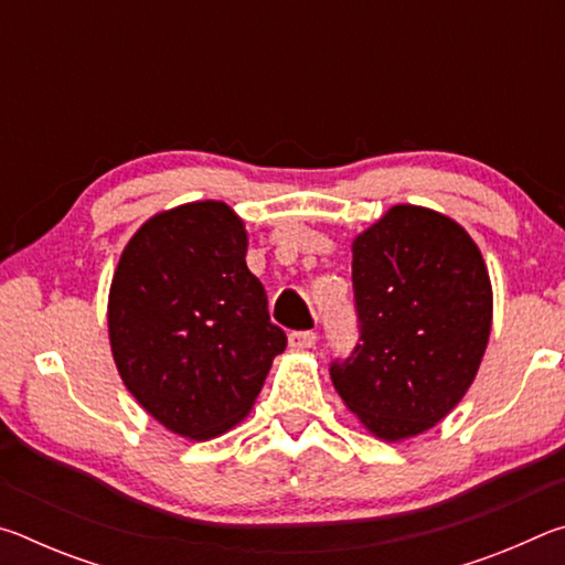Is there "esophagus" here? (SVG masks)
<instances>
[{
  "label": "esophagus",
  "mask_w": 565,
  "mask_h": 565,
  "mask_svg": "<svg viewBox=\"0 0 565 565\" xmlns=\"http://www.w3.org/2000/svg\"><path fill=\"white\" fill-rule=\"evenodd\" d=\"M313 343H317V333H313V331H294V333H289V347L294 351H306V349H311Z\"/></svg>",
  "instance_id": "34e87169"
}]
</instances>
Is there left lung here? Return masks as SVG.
I'll return each instance as SVG.
<instances>
[{
	"instance_id": "left-lung-1",
	"label": "left lung",
	"mask_w": 565,
	"mask_h": 565,
	"mask_svg": "<svg viewBox=\"0 0 565 565\" xmlns=\"http://www.w3.org/2000/svg\"><path fill=\"white\" fill-rule=\"evenodd\" d=\"M351 254L361 343L331 381L369 434L396 444L471 388L491 337L489 269L461 224L414 204L391 206Z\"/></svg>"
}]
</instances>
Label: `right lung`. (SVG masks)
<instances>
[{
	"label": "right lung",
	"instance_id": "right-lung-1",
	"mask_svg": "<svg viewBox=\"0 0 565 565\" xmlns=\"http://www.w3.org/2000/svg\"><path fill=\"white\" fill-rule=\"evenodd\" d=\"M246 246L232 206L191 202L147 218L111 276L107 327L124 386L189 441L242 424L286 349Z\"/></svg>",
	"mask_w": 565,
	"mask_h": 565
}]
</instances>
